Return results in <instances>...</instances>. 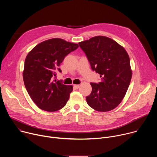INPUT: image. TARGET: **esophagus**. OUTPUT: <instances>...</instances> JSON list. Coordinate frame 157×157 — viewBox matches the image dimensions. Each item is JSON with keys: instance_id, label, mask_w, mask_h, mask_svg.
<instances>
[{"instance_id": "1", "label": "esophagus", "mask_w": 157, "mask_h": 157, "mask_svg": "<svg viewBox=\"0 0 157 157\" xmlns=\"http://www.w3.org/2000/svg\"><path fill=\"white\" fill-rule=\"evenodd\" d=\"M73 87L75 89H78L79 87V84H75V85L73 86Z\"/></svg>"}]
</instances>
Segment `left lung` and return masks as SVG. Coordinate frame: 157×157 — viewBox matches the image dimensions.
Returning a JSON list of instances; mask_svg holds the SVG:
<instances>
[{"label": "left lung", "instance_id": "left-lung-1", "mask_svg": "<svg viewBox=\"0 0 157 157\" xmlns=\"http://www.w3.org/2000/svg\"><path fill=\"white\" fill-rule=\"evenodd\" d=\"M92 70L100 75L101 82H91L92 91L87 104L99 112L116 108L124 98L132 78L130 58L125 50L113 39L103 36L79 43Z\"/></svg>", "mask_w": 157, "mask_h": 157}]
</instances>
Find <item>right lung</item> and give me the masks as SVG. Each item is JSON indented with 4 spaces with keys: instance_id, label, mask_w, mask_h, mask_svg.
I'll list each match as a JSON object with an SVG mask.
<instances>
[{
    "instance_id": "right-lung-1",
    "label": "right lung",
    "mask_w": 157,
    "mask_h": 157,
    "mask_svg": "<svg viewBox=\"0 0 157 157\" xmlns=\"http://www.w3.org/2000/svg\"><path fill=\"white\" fill-rule=\"evenodd\" d=\"M79 47L78 44L61 38L44 41L35 47L25 60L23 78L27 91L41 109L55 112L65 106L73 86L62 80L53 81L66 56Z\"/></svg>"
}]
</instances>
